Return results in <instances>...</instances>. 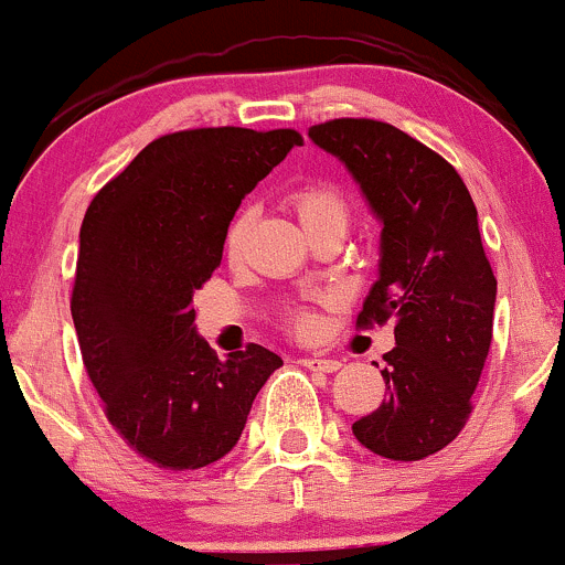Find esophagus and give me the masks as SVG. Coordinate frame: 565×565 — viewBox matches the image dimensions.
Returning a JSON list of instances; mask_svg holds the SVG:
<instances>
[{
    "label": "esophagus",
    "mask_w": 565,
    "mask_h": 565,
    "mask_svg": "<svg viewBox=\"0 0 565 565\" xmlns=\"http://www.w3.org/2000/svg\"><path fill=\"white\" fill-rule=\"evenodd\" d=\"M301 364H305L307 370H318V372H337L342 367V362H337V359H326V356H305L299 359Z\"/></svg>",
    "instance_id": "esophagus-1"
}]
</instances>
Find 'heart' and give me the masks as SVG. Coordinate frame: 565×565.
Instances as JSON below:
<instances>
[{"mask_svg":"<svg viewBox=\"0 0 565 565\" xmlns=\"http://www.w3.org/2000/svg\"><path fill=\"white\" fill-rule=\"evenodd\" d=\"M290 203L296 209V217H299L301 228L307 234L318 228H329V225H337V228H348V220H351V203H348V195L342 193L337 184L331 182H307L301 188H296L290 193ZM249 220H253V212L249 209H242L234 220L228 223V231H225V253L234 255L236 249L242 247L244 234L249 228ZM294 329L307 334L312 329V318L310 316H296L294 318Z\"/></svg>","mask_w":565,"mask_h":565,"instance_id":"obj_1","label":"heart"}]
</instances>
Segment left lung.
Masks as SVG:
<instances>
[{
    "mask_svg": "<svg viewBox=\"0 0 565 565\" xmlns=\"http://www.w3.org/2000/svg\"><path fill=\"white\" fill-rule=\"evenodd\" d=\"M310 138L340 157L381 231L377 280L356 326L394 321L386 399L353 424L375 455L416 462L462 433L492 342L498 280L473 198L451 162L394 125L331 119Z\"/></svg>",
    "mask_w": 565,
    "mask_h": 565,
    "instance_id": "obj_1",
    "label": "left lung"
}]
</instances>
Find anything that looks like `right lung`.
I'll list each match as a JSON object with an SVG mask.
<instances>
[{"label": "right lung", "mask_w": 565, "mask_h": 565, "mask_svg": "<svg viewBox=\"0 0 565 565\" xmlns=\"http://www.w3.org/2000/svg\"><path fill=\"white\" fill-rule=\"evenodd\" d=\"M305 138L198 127L154 138L92 198L70 312L110 427L157 468L217 462L282 359L249 342L217 359L193 294L223 260L242 198Z\"/></svg>", "instance_id": "obj_1"}]
</instances>
